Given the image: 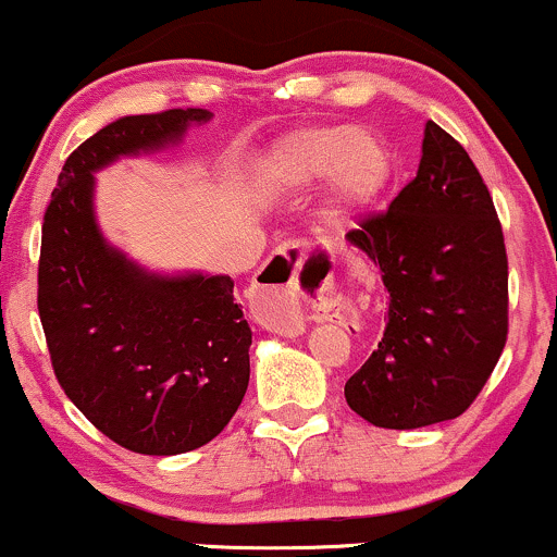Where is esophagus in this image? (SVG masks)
Wrapping results in <instances>:
<instances>
[{"label": "esophagus", "instance_id": "1", "mask_svg": "<svg viewBox=\"0 0 557 557\" xmlns=\"http://www.w3.org/2000/svg\"><path fill=\"white\" fill-rule=\"evenodd\" d=\"M281 271L286 273L284 281L273 278L268 284H257L262 315H265V324L273 329H281L286 324V319L292 313V302H295L302 281H324L332 276V257L321 252V249L308 252L302 247H292L289 252H284Z\"/></svg>", "mask_w": 557, "mask_h": 557}]
</instances>
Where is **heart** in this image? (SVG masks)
I'll use <instances>...</instances> for the list:
<instances>
[{
  "label": "heart",
  "instance_id": "obj_1",
  "mask_svg": "<svg viewBox=\"0 0 557 557\" xmlns=\"http://www.w3.org/2000/svg\"><path fill=\"white\" fill-rule=\"evenodd\" d=\"M324 183V214L345 220L367 209L391 181V151L369 129L321 124L284 135L265 164V183L278 194H297Z\"/></svg>",
  "mask_w": 557,
  "mask_h": 557
}]
</instances>
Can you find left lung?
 Instances as JSON below:
<instances>
[{
  "label": "left lung",
  "instance_id": "1",
  "mask_svg": "<svg viewBox=\"0 0 557 557\" xmlns=\"http://www.w3.org/2000/svg\"><path fill=\"white\" fill-rule=\"evenodd\" d=\"M348 242L387 289V324L345 382L356 414L414 430L462 414L507 343V252L481 172L435 122L424 124L417 177Z\"/></svg>",
  "mask_w": 557,
  "mask_h": 557
}]
</instances>
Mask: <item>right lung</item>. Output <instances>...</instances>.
<instances>
[{
  "label": "right lung",
  "mask_w": 557,
  "mask_h": 557,
  "mask_svg": "<svg viewBox=\"0 0 557 557\" xmlns=\"http://www.w3.org/2000/svg\"><path fill=\"white\" fill-rule=\"evenodd\" d=\"M207 109L122 116L65 159L41 225L39 319L65 396L113 444L151 457L209 444L249 385L252 329L231 276H161L95 223V172L183 140Z\"/></svg>",
  "instance_id": "right-lung-1"
}]
</instances>
